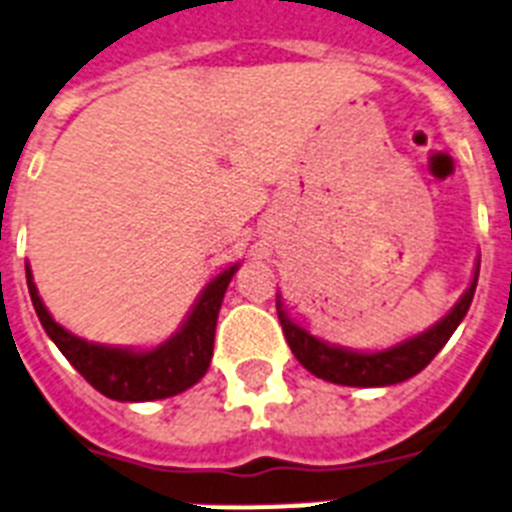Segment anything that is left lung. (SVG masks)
<instances>
[{"label": "left lung", "instance_id": "obj_1", "mask_svg": "<svg viewBox=\"0 0 512 512\" xmlns=\"http://www.w3.org/2000/svg\"><path fill=\"white\" fill-rule=\"evenodd\" d=\"M476 281H479V265L474 270V281L466 289V294L458 299L448 315L442 317L437 325L419 333V336L409 338V341L398 343L393 349L385 351H351L343 346H330V343L320 341V338L309 336L307 330L299 328L286 312H283L281 299L276 302L278 320H281L283 336L289 341L291 351L299 359L304 369H309L315 377L336 382V385H351V388H380V385H395L414 377L416 372H422L437 351L448 343L453 336V330L461 325L466 317L471 299H474Z\"/></svg>", "mask_w": 512, "mask_h": 512}]
</instances>
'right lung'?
I'll return each instance as SVG.
<instances>
[{
  "label": "right lung",
  "mask_w": 512,
  "mask_h": 512,
  "mask_svg": "<svg viewBox=\"0 0 512 512\" xmlns=\"http://www.w3.org/2000/svg\"><path fill=\"white\" fill-rule=\"evenodd\" d=\"M236 268L239 265H231L221 276L213 278L203 289L179 333H174L169 341L150 351L111 349V346L88 343L72 336L59 322H54L49 309L44 307L28 265H25V278H28L30 302L36 307L38 320L51 341L57 343V349L67 356V362L106 398L135 403L171 398V395L192 388L208 372L218 309H221L223 294L229 289Z\"/></svg>",
  "instance_id": "add662e5"
}]
</instances>
